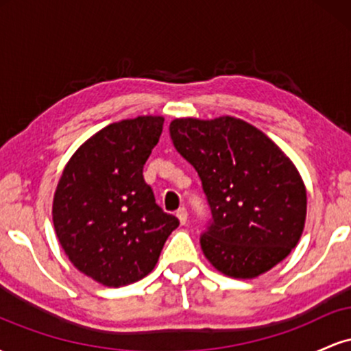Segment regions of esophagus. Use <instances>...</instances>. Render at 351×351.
<instances>
[{"label": "esophagus", "instance_id": "esophagus-1", "mask_svg": "<svg viewBox=\"0 0 351 351\" xmlns=\"http://www.w3.org/2000/svg\"><path fill=\"white\" fill-rule=\"evenodd\" d=\"M176 217H178L181 224H186V221H188V211H186V208H180L178 211H176Z\"/></svg>", "mask_w": 351, "mask_h": 351}]
</instances>
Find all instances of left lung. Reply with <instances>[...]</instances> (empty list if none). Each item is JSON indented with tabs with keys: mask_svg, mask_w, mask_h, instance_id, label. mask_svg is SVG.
Masks as SVG:
<instances>
[{
	"mask_svg": "<svg viewBox=\"0 0 351 351\" xmlns=\"http://www.w3.org/2000/svg\"><path fill=\"white\" fill-rule=\"evenodd\" d=\"M170 135L211 206L213 223L201 236L209 264L232 279H254L282 263L304 232L307 191L279 145L231 115L181 117Z\"/></svg>",
	"mask_w": 351,
	"mask_h": 351,
	"instance_id": "1",
	"label": "left lung"
}]
</instances>
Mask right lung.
Wrapping results in <instances>:
<instances>
[{
    "instance_id": "obj_1",
    "label": "right lung",
    "mask_w": 351,
    "mask_h": 351,
    "mask_svg": "<svg viewBox=\"0 0 351 351\" xmlns=\"http://www.w3.org/2000/svg\"><path fill=\"white\" fill-rule=\"evenodd\" d=\"M163 122L162 115H140L104 127L75 150L56 188L52 223L64 252L106 287L148 276L180 224L143 180Z\"/></svg>"
}]
</instances>
